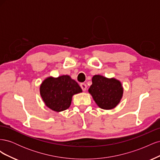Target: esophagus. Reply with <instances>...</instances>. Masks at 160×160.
<instances>
[{"label":"esophagus","instance_id":"34e87169","mask_svg":"<svg viewBox=\"0 0 160 160\" xmlns=\"http://www.w3.org/2000/svg\"><path fill=\"white\" fill-rule=\"evenodd\" d=\"M80 86H81V89H83V91H86V89H87V85H86V84H85V83H81Z\"/></svg>","mask_w":160,"mask_h":160}]
</instances>
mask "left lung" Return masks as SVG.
<instances>
[{
    "mask_svg": "<svg viewBox=\"0 0 160 160\" xmlns=\"http://www.w3.org/2000/svg\"><path fill=\"white\" fill-rule=\"evenodd\" d=\"M88 91L99 108L110 110L120 103L123 88L121 81L114 77L108 78L95 75L92 77V85Z\"/></svg>",
    "mask_w": 160,
    "mask_h": 160,
    "instance_id": "left-lung-1",
    "label": "left lung"
}]
</instances>
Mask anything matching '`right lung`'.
Segmentation results:
<instances>
[{
  "mask_svg": "<svg viewBox=\"0 0 160 160\" xmlns=\"http://www.w3.org/2000/svg\"><path fill=\"white\" fill-rule=\"evenodd\" d=\"M39 91L45 105L56 112L68 109L72 96L82 92L79 84L67 75L47 77L41 83Z\"/></svg>",
  "mask_w": 160,
  "mask_h": 160,
  "instance_id": "obj_1",
  "label": "right lung"
}]
</instances>
